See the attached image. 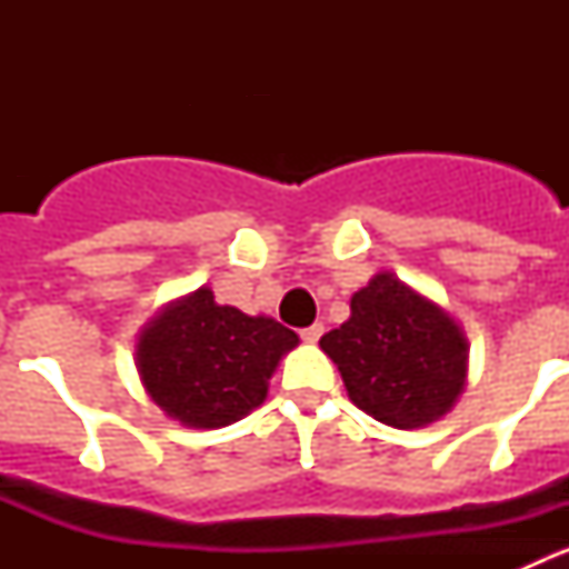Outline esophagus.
<instances>
[{"instance_id": "34e87169", "label": "esophagus", "mask_w": 569, "mask_h": 569, "mask_svg": "<svg viewBox=\"0 0 569 569\" xmlns=\"http://www.w3.org/2000/svg\"><path fill=\"white\" fill-rule=\"evenodd\" d=\"M321 333H325V325H321V321H316V325H310V328L301 330V341H308V345H316V341L321 339Z\"/></svg>"}]
</instances>
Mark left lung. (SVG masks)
Returning <instances> with one entry per match:
<instances>
[{"mask_svg": "<svg viewBox=\"0 0 569 569\" xmlns=\"http://www.w3.org/2000/svg\"><path fill=\"white\" fill-rule=\"evenodd\" d=\"M347 396L376 421L425 427L465 390L467 341L439 305L379 273L350 299V319L321 336Z\"/></svg>", "mask_w": 569, "mask_h": 569, "instance_id": "left-lung-1", "label": "left lung"}]
</instances>
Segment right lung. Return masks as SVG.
I'll return each instance as SVG.
<instances>
[{
    "instance_id": "add662e5",
    "label": "right lung",
    "mask_w": 569,
    "mask_h": 569,
    "mask_svg": "<svg viewBox=\"0 0 569 569\" xmlns=\"http://www.w3.org/2000/svg\"><path fill=\"white\" fill-rule=\"evenodd\" d=\"M299 336L268 316L216 305L199 288L150 321L136 359L150 399L188 427H224L268 396V379Z\"/></svg>"
}]
</instances>
